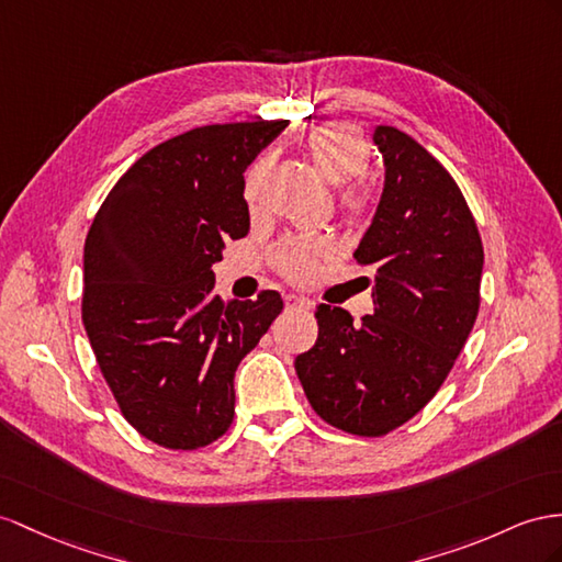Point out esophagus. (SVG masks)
Instances as JSON below:
<instances>
[{
    "mask_svg": "<svg viewBox=\"0 0 562 562\" xmlns=\"http://www.w3.org/2000/svg\"><path fill=\"white\" fill-rule=\"evenodd\" d=\"M284 306H286V308H311L313 304H311L308 299H304V296L286 294V296H284Z\"/></svg>",
    "mask_w": 562,
    "mask_h": 562,
    "instance_id": "esophagus-1",
    "label": "esophagus"
}]
</instances>
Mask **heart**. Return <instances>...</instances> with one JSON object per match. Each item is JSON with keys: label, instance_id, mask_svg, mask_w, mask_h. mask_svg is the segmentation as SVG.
Returning a JSON list of instances; mask_svg holds the SVG:
<instances>
[{"label": "heart", "instance_id": "1", "mask_svg": "<svg viewBox=\"0 0 562 562\" xmlns=\"http://www.w3.org/2000/svg\"><path fill=\"white\" fill-rule=\"evenodd\" d=\"M308 154L313 158L315 170L329 182V184H347L353 178L366 172L370 166V147L361 133L349 123H325L318 131L308 135ZM268 170V156H261L249 168L247 180H244V199H247L249 209L254 211L261 201V184ZM341 206L347 213L358 215L368 206V196L361 187H351L341 194ZM327 254L323 239H290L284 241L276 254V263L282 276L292 282H308L315 278L321 268V261Z\"/></svg>", "mask_w": 562, "mask_h": 562}]
</instances>
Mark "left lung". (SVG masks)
Instances as JSON below:
<instances>
[{
    "mask_svg": "<svg viewBox=\"0 0 562 562\" xmlns=\"http://www.w3.org/2000/svg\"><path fill=\"white\" fill-rule=\"evenodd\" d=\"M384 190L353 251L375 270V311L321 304L318 339L294 368L313 411L358 437L408 423L439 392L480 311L484 249L463 192L435 156L392 125L372 133Z\"/></svg>",
    "mask_w": 562,
    "mask_h": 562,
    "instance_id": "8db88e82",
    "label": "left lung"
}]
</instances>
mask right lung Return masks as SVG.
I'll list each match as a JSON object with an SVG mask.
<instances>
[{
	"instance_id": "right-lung-1",
	"label": "right lung",
	"mask_w": 562,
	"mask_h": 562,
	"mask_svg": "<svg viewBox=\"0 0 562 562\" xmlns=\"http://www.w3.org/2000/svg\"><path fill=\"white\" fill-rule=\"evenodd\" d=\"M290 121L204 125L149 149L113 184L85 239L82 323L123 418L192 451L235 418V370L282 311L213 294L211 266L249 233L244 170Z\"/></svg>"
}]
</instances>
